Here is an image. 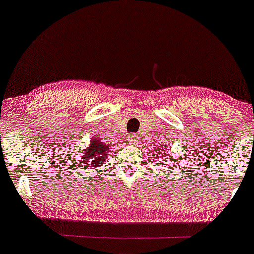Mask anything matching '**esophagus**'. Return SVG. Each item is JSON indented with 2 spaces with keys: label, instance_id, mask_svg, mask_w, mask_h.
Listing matches in <instances>:
<instances>
[{
  "label": "esophagus",
  "instance_id": "34e87169",
  "mask_svg": "<svg viewBox=\"0 0 254 254\" xmlns=\"http://www.w3.org/2000/svg\"><path fill=\"white\" fill-rule=\"evenodd\" d=\"M127 143H130V145H136L137 142V136L136 135H129V136L127 137Z\"/></svg>",
  "mask_w": 254,
  "mask_h": 254
}]
</instances>
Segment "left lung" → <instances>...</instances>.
Here are the masks:
<instances>
[{
  "label": "left lung",
  "mask_w": 254,
  "mask_h": 254,
  "mask_svg": "<svg viewBox=\"0 0 254 254\" xmlns=\"http://www.w3.org/2000/svg\"><path fill=\"white\" fill-rule=\"evenodd\" d=\"M166 150H168V148H166V143H165V147H162V151H163V152H165ZM163 157H165V155H161L160 157H158V161H161V160H162ZM166 161H167V160H166Z\"/></svg>",
  "instance_id": "obj_1"
}]
</instances>
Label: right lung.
Segmentation results:
<instances>
[{"mask_svg":"<svg viewBox=\"0 0 254 254\" xmlns=\"http://www.w3.org/2000/svg\"><path fill=\"white\" fill-rule=\"evenodd\" d=\"M109 153H111V146L102 142L101 139L97 136H93L89 145L84 147L82 152H79L78 161L82 167L86 170H96L104 165V162L108 160Z\"/></svg>","mask_w":254,"mask_h":254,"instance_id":"right-lung-1","label":"right lung"}]
</instances>
